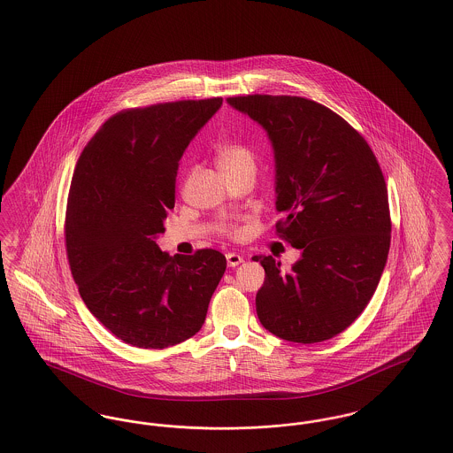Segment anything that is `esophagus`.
Masks as SVG:
<instances>
[{"label":"esophagus","mask_w":453,"mask_h":453,"mask_svg":"<svg viewBox=\"0 0 453 453\" xmlns=\"http://www.w3.org/2000/svg\"><path fill=\"white\" fill-rule=\"evenodd\" d=\"M226 259H227V266L234 268L237 265H241L244 258H242L241 255H237V253H227V255H226Z\"/></svg>","instance_id":"34e87169"}]
</instances>
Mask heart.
Instances as JSON below:
<instances>
[{
	"instance_id": "b5f03b06",
	"label": "heart",
	"mask_w": 453,
	"mask_h": 453,
	"mask_svg": "<svg viewBox=\"0 0 453 453\" xmlns=\"http://www.w3.org/2000/svg\"><path fill=\"white\" fill-rule=\"evenodd\" d=\"M217 168L222 173L255 170V156L244 146L239 144H222L217 150Z\"/></svg>"
}]
</instances>
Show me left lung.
Instances as JSON below:
<instances>
[{
  "instance_id": "obj_1",
  "label": "left lung",
  "mask_w": 453,
  "mask_h": 453,
  "mask_svg": "<svg viewBox=\"0 0 453 453\" xmlns=\"http://www.w3.org/2000/svg\"><path fill=\"white\" fill-rule=\"evenodd\" d=\"M231 107L263 127L275 159L277 224L301 250L288 273L255 257L266 279L257 294L265 329L319 343L353 323L372 299L390 246L388 188L365 139L340 115L301 96L248 95Z\"/></svg>"
}]
</instances>
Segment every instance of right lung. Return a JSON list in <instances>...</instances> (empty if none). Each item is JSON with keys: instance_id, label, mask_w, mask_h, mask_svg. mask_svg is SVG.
I'll return each instance as SVG.
<instances>
[{"instance_id": "obj_1", "label": "right lung", "mask_w": 453, "mask_h": 453, "mask_svg": "<svg viewBox=\"0 0 453 453\" xmlns=\"http://www.w3.org/2000/svg\"><path fill=\"white\" fill-rule=\"evenodd\" d=\"M222 98L120 111L91 137L73 174L65 250L89 312L124 343L168 348L196 334L226 257L161 251L180 159Z\"/></svg>"}]
</instances>
